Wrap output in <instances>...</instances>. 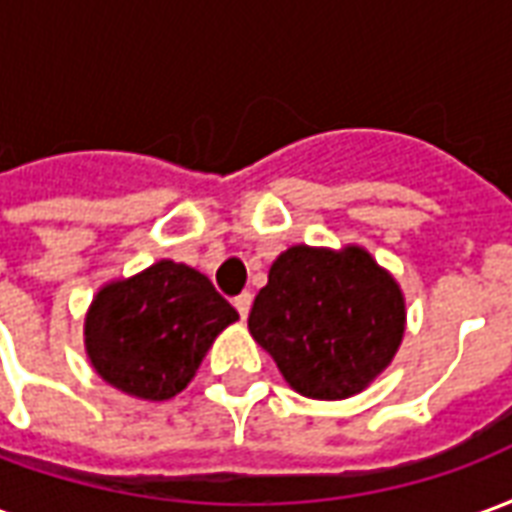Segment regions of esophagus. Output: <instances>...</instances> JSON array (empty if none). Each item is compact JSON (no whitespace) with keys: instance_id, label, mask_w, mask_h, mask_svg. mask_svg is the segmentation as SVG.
Wrapping results in <instances>:
<instances>
[{"instance_id":"obj_1","label":"esophagus","mask_w":512,"mask_h":512,"mask_svg":"<svg viewBox=\"0 0 512 512\" xmlns=\"http://www.w3.org/2000/svg\"><path fill=\"white\" fill-rule=\"evenodd\" d=\"M249 307H252V293H241V296H235V310H238V315L241 318H246L249 315Z\"/></svg>"}]
</instances>
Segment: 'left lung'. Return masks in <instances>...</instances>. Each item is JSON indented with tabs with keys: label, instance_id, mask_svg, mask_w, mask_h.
Segmentation results:
<instances>
[{
	"label": "left lung",
	"instance_id": "1",
	"mask_svg": "<svg viewBox=\"0 0 512 512\" xmlns=\"http://www.w3.org/2000/svg\"><path fill=\"white\" fill-rule=\"evenodd\" d=\"M397 282L359 246H290L255 296L249 332L296 392L340 400L362 392L403 340Z\"/></svg>",
	"mask_w": 512,
	"mask_h": 512
}]
</instances>
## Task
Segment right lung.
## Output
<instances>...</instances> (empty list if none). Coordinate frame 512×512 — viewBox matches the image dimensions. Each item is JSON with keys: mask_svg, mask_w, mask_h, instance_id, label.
<instances>
[{"mask_svg": "<svg viewBox=\"0 0 512 512\" xmlns=\"http://www.w3.org/2000/svg\"><path fill=\"white\" fill-rule=\"evenodd\" d=\"M238 321L211 279L161 260L95 296L84 343L106 384L145 400H169L186 389L224 326Z\"/></svg>", "mask_w": 512, "mask_h": 512, "instance_id": "right-lung-1", "label": "right lung"}]
</instances>
